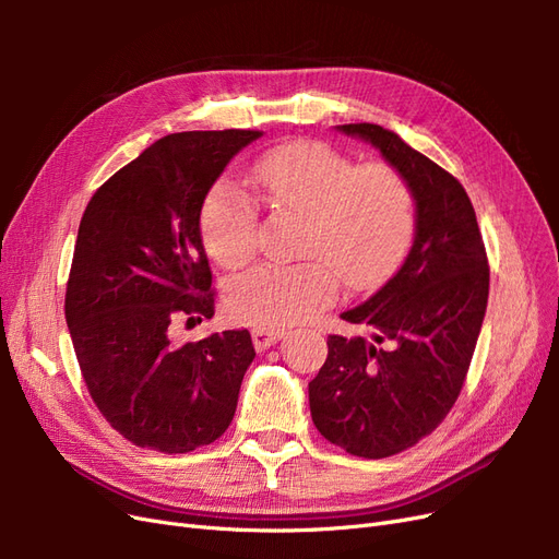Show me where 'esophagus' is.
<instances>
[{"instance_id": "1", "label": "esophagus", "mask_w": 559, "mask_h": 559, "mask_svg": "<svg viewBox=\"0 0 559 559\" xmlns=\"http://www.w3.org/2000/svg\"><path fill=\"white\" fill-rule=\"evenodd\" d=\"M284 337V331L280 329H265V326H257L251 331V341H253V347H257L259 352L273 347L275 343H280Z\"/></svg>"}]
</instances>
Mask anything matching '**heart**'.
<instances>
[{
	"mask_svg": "<svg viewBox=\"0 0 559 559\" xmlns=\"http://www.w3.org/2000/svg\"><path fill=\"white\" fill-rule=\"evenodd\" d=\"M275 212L302 216L296 265H259L226 286L228 312L249 324L284 326L331 306L341 286L373 289L394 273L415 233L408 181L386 163L354 165L321 142H292L253 165ZM257 205L228 179L202 202L200 233L224 267L245 265L259 245Z\"/></svg>",
	"mask_w": 559,
	"mask_h": 559,
	"instance_id": "heart-1",
	"label": "heart"
}]
</instances>
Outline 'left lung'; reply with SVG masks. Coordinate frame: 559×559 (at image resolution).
<instances>
[{
	"label": "left lung",
	"instance_id": "1",
	"mask_svg": "<svg viewBox=\"0 0 559 559\" xmlns=\"http://www.w3.org/2000/svg\"><path fill=\"white\" fill-rule=\"evenodd\" d=\"M335 128L373 144L415 202L403 265L341 314L366 326L370 341L329 335V357L308 384L319 433L349 454L382 460L431 433L460 396L487 310L489 267L460 181L382 126Z\"/></svg>",
	"mask_w": 559,
	"mask_h": 559
}]
</instances>
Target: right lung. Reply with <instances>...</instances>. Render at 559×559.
Wrapping results in <instances>:
<instances>
[{"label": "right lung", "instance_id": "1", "mask_svg": "<svg viewBox=\"0 0 559 559\" xmlns=\"http://www.w3.org/2000/svg\"><path fill=\"white\" fill-rule=\"evenodd\" d=\"M259 130L175 132L109 177L81 216L64 319L88 392L130 443L183 454L214 443L257 357L247 329L177 343V319H212L200 212Z\"/></svg>", "mask_w": 559, "mask_h": 559}]
</instances>
